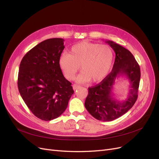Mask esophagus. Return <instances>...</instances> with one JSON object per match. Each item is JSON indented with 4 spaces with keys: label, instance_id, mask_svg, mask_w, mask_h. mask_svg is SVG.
<instances>
[{
    "label": "esophagus",
    "instance_id": "1",
    "mask_svg": "<svg viewBox=\"0 0 159 159\" xmlns=\"http://www.w3.org/2000/svg\"><path fill=\"white\" fill-rule=\"evenodd\" d=\"M72 87H73V89H74V90H75V89H78V88H80V85H77V84H74L73 85H72Z\"/></svg>",
    "mask_w": 159,
    "mask_h": 159
}]
</instances>
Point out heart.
<instances>
[{
	"instance_id": "b5f03b06",
	"label": "heart",
	"mask_w": 159,
	"mask_h": 159,
	"mask_svg": "<svg viewBox=\"0 0 159 159\" xmlns=\"http://www.w3.org/2000/svg\"><path fill=\"white\" fill-rule=\"evenodd\" d=\"M113 52L110 46L97 43L81 42L72 46L69 54L64 53L58 60V65L66 79L71 80L77 72H82L76 78L80 83H96L102 81L111 68Z\"/></svg>"
}]
</instances>
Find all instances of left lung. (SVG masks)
Instances as JSON below:
<instances>
[{
	"instance_id": "8db88e82",
	"label": "left lung",
	"mask_w": 159,
	"mask_h": 159,
	"mask_svg": "<svg viewBox=\"0 0 159 159\" xmlns=\"http://www.w3.org/2000/svg\"><path fill=\"white\" fill-rule=\"evenodd\" d=\"M105 42L115 53L113 70L99 84L88 88L85 107L96 119L111 121L126 113L135 103L138 97L141 71L131 52L113 41L107 40ZM119 76H125L130 83L128 97L121 102L113 98L112 92L115 80Z\"/></svg>"
}]
</instances>
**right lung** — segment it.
Here are the masks:
<instances>
[{"instance_id": "obj_1", "label": "right lung", "mask_w": 159, "mask_h": 159, "mask_svg": "<svg viewBox=\"0 0 159 159\" xmlns=\"http://www.w3.org/2000/svg\"><path fill=\"white\" fill-rule=\"evenodd\" d=\"M64 41L56 38L39 43L23 57L19 67V92L32 113L44 121L60 117L74 93L58 65Z\"/></svg>"}]
</instances>
